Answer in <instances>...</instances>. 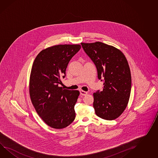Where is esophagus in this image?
Returning <instances> with one entry per match:
<instances>
[{
  "label": "esophagus",
  "instance_id": "esophagus-1",
  "mask_svg": "<svg viewBox=\"0 0 158 158\" xmlns=\"http://www.w3.org/2000/svg\"><path fill=\"white\" fill-rule=\"evenodd\" d=\"M80 94H81V95H83V96H85V95H87V92H86V91H83V90H80Z\"/></svg>",
  "mask_w": 158,
  "mask_h": 158
}]
</instances>
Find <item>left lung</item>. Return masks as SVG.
I'll list each match as a JSON object with an SVG mask.
<instances>
[{
    "instance_id": "8db88e82",
    "label": "left lung",
    "mask_w": 158,
    "mask_h": 158,
    "mask_svg": "<svg viewBox=\"0 0 158 158\" xmlns=\"http://www.w3.org/2000/svg\"><path fill=\"white\" fill-rule=\"evenodd\" d=\"M81 44L96 66L98 79L104 81L103 90L94 94L95 114L103 119H115L127 107L131 93V72L127 59L119 50L103 43Z\"/></svg>"
}]
</instances>
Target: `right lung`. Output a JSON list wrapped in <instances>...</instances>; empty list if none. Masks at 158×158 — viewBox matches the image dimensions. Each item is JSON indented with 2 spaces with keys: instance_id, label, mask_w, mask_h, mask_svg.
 Wrapping results in <instances>:
<instances>
[{
  "instance_id": "add662e5",
  "label": "right lung",
  "mask_w": 158,
  "mask_h": 158,
  "mask_svg": "<svg viewBox=\"0 0 158 158\" xmlns=\"http://www.w3.org/2000/svg\"><path fill=\"white\" fill-rule=\"evenodd\" d=\"M79 44H60L40 51L33 63L30 78V95L36 111L50 127L62 129L75 118L74 106L80 93L58 86Z\"/></svg>"
}]
</instances>
